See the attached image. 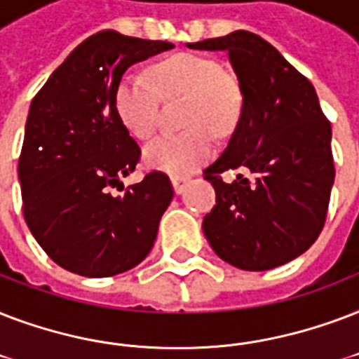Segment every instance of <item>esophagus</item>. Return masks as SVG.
Instances as JSON below:
<instances>
[{
    "instance_id": "34e87169",
    "label": "esophagus",
    "mask_w": 359,
    "mask_h": 359,
    "mask_svg": "<svg viewBox=\"0 0 359 359\" xmlns=\"http://www.w3.org/2000/svg\"><path fill=\"white\" fill-rule=\"evenodd\" d=\"M189 183V177L185 176H172V185H174V191H176L177 194L183 193V189H185V185Z\"/></svg>"
}]
</instances>
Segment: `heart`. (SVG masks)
<instances>
[{"mask_svg":"<svg viewBox=\"0 0 359 359\" xmlns=\"http://www.w3.org/2000/svg\"><path fill=\"white\" fill-rule=\"evenodd\" d=\"M146 74L127 73L114 91L118 118L130 135L148 140L161 118V95L166 101L187 99L182 135H166L151 142L144 159L151 168L172 176H185L211 159L213 135L226 136L240 123L243 91L234 74L213 57L191 52L174 54L151 67Z\"/></svg>","mask_w":359,"mask_h":359,"instance_id":"1","label":"heart"}]
</instances>
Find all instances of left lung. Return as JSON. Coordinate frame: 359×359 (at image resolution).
<instances>
[{
	"label": "left lung",
	"instance_id": "8db88e82",
	"mask_svg": "<svg viewBox=\"0 0 359 359\" xmlns=\"http://www.w3.org/2000/svg\"><path fill=\"white\" fill-rule=\"evenodd\" d=\"M187 46L226 50L243 91L240 123L204 170L215 189L202 223L205 238L224 262L247 271L290 262L320 236L335 180L332 125L315 88L251 32ZM229 170L238 176L226 184Z\"/></svg>",
	"mask_w": 359,
	"mask_h": 359
}]
</instances>
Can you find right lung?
<instances>
[{"label": "right lung", "mask_w": 359, "mask_h": 359, "mask_svg": "<svg viewBox=\"0 0 359 359\" xmlns=\"http://www.w3.org/2000/svg\"><path fill=\"white\" fill-rule=\"evenodd\" d=\"M170 48L104 29L82 41L33 97L18 159L22 211L67 271L123 273L154 247L174 189L159 170L123 189L119 180L135 172L142 151L118 118L114 91L133 63ZM116 187L124 194L112 195Z\"/></svg>", "instance_id": "obj_1"}]
</instances>
